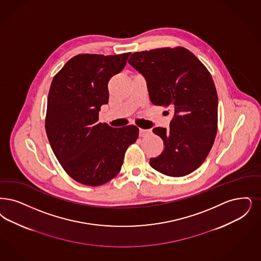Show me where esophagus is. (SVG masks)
Segmentation results:
<instances>
[{
	"mask_svg": "<svg viewBox=\"0 0 261 261\" xmlns=\"http://www.w3.org/2000/svg\"><path fill=\"white\" fill-rule=\"evenodd\" d=\"M151 131L150 130H146V129H142L140 128V137H146V135L150 134Z\"/></svg>",
	"mask_w": 261,
	"mask_h": 261,
	"instance_id": "1",
	"label": "esophagus"
}]
</instances>
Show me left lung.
Wrapping results in <instances>:
<instances>
[{"label": "left lung", "mask_w": 261, "mask_h": 261, "mask_svg": "<svg viewBox=\"0 0 261 261\" xmlns=\"http://www.w3.org/2000/svg\"><path fill=\"white\" fill-rule=\"evenodd\" d=\"M128 63L146 80L150 102L171 107L170 128H153L164 149L150 166L169 177H184L208 156L218 131V94L208 69L177 46L133 53Z\"/></svg>", "instance_id": "left-lung-1"}]
</instances>
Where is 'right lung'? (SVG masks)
Instances as JSON below:
<instances>
[{
	"mask_svg": "<svg viewBox=\"0 0 261 261\" xmlns=\"http://www.w3.org/2000/svg\"><path fill=\"white\" fill-rule=\"evenodd\" d=\"M130 54H79L53 77L45 131L63 169L80 184L98 187L114 178L139 137L137 126L99 122L100 108L109 101V81L122 71Z\"/></svg>",
	"mask_w": 261,
	"mask_h": 261,
	"instance_id": "add662e5",
	"label": "right lung"
}]
</instances>
